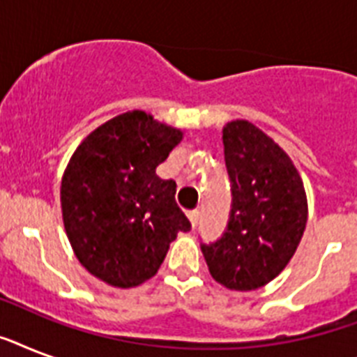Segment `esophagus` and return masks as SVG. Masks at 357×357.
<instances>
[{"instance_id": "34e87169", "label": "esophagus", "mask_w": 357, "mask_h": 357, "mask_svg": "<svg viewBox=\"0 0 357 357\" xmlns=\"http://www.w3.org/2000/svg\"><path fill=\"white\" fill-rule=\"evenodd\" d=\"M198 218H200V211H190L189 213V220L192 224V228H196V224H198Z\"/></svg>"}]
</instances>
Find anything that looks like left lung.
<instances>
[{
	"label": "left lung",
	"instance_id": "left-lung-1",
	"mask_svg": "<svg viewBox=\"0 0 357 357\" xmlns=\"http://www.w3.org/2000/svg\"><path fill=\"white\" fill-rule=\"evenodd\" d=\"M222 144L234 206L226 234L202 252L215 282L246 293L265 287L293 259L307 196L287 151L252 122L226 123Z\"/></svg>",
	"mask_w": 357,
	"mask_h": 357
}]
</instances>
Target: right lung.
I'll use <instances>...</instances> for the list:
<instances>
[{
	"label": "right lung",
	"instance_id": "add662e5",
	"mask_svg": "<svg viewBox=\"0 0 357 357\" xmlns=\"http://www.w3.org/2000/svg\"><path fill=\"white\" fill-rule=\"evenodd\" d=\"M181 139V129L133 109L98 126L70 157L61 181L64 229L98 280L119 289L148 282L179 231L190 229L176 183L155 174Z\"/></svg>",
	"mask_w": 357,
	"mask_h": 357
}]
</instances>
